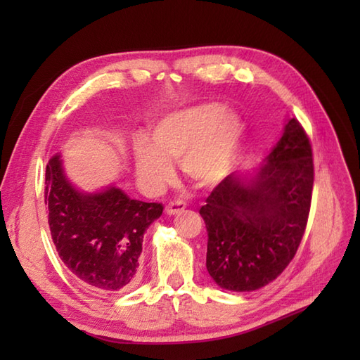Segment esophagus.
<instances>
[{
    "mask_svg": "<svg viewBox=\"0 0 360 360\" xmlns=\"http://www.w3.org/2000/svg\"><path fill=\"white\" fill-rule=\"evenodd\" d=\"M186 202H182V201H173V202H170L165 207V213L167 215H178V213H181V212H184L186 210Z\"/></svg>",
    "mask_w": 360,
    "mask_h": 360,
    "instance_id": "1",
    "label": "esophagus"
}]
</instances>
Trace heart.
<instances>
[{
  "instance_id": "heart-1",
  "label": "heart",
  "mask_w": 360,
  "mask_h": 360,
  "mask_svg": "<svg viewBox=\"0 0 360 360\" xmlns=\"http://www.w3.org/2000/svg\"><path fill=\"white\" fill-rule=\"evenodd\" d=\"M243 136V119L219 103H198L153 122L148 141L134 142V167L142 187L159 193L181 170L200 186H212L229 172Z\"/></svg>"
}]
</instances>
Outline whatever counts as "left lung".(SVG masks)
Segmentation results:
<instances>
[{
  "label": "left lung",
  "mask_w": 360,
  "mask_h": 360,
  "mask_svg": "<svg viewBox=\"0 0 360 360\" xmlns=\"http://www.w3.org/2000/svg\"><path fill=\"white\" fill-rule=\"evenodd\" d=\"M314 164L307 133L289 119L254 172H235L200 209L207 229L205 266L217 285L250 292L274 281L300 246L308 223Z\"/></svg>",
  "instance_id": "left-lung-1"
}]
</instances>
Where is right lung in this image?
<instances>
[{
    "mask_svg": "<svg viewBox=\"0 0 360 360\" xmlns=\"http://www.w3.org/2000/svg\"><path fill=\"white\" fill-rule=\"evenodd\" d=\"M44 184L52 241L74 277L97 292L134 286L143 233L162 204L131 200L116 186L82 192L66 178L60 155L46 165Z\"/></svg>",
    "mask_w": 360,
    "mask_h": 360,
    "instance_id": "1",
    "label": "right lung"
}]
</instances>
